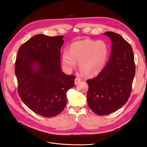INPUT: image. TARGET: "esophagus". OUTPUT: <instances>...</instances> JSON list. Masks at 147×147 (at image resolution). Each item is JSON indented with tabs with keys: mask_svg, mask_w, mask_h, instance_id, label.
I'll return each mask as SVG.
<instances>
[{
	"mask_svg": "<svg viewBox=\"0 0 147 147\" xmlns=\"http://www.w3.org/2000/svg\"><path fill=\"white\" fill-rule=\"evenodd\" d=\"M80 81V79L78 78H75V79H74V84H75V85L78 84Z\"/></svg>",
	"mask_w": 147,
	"mask_h": 147,
	"instance_id": "34e87169",
	"label": "esophagus"
}]
</instances>
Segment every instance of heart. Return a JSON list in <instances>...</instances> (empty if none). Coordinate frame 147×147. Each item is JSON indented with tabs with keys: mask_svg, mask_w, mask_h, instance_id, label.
Returning <instances> with one entry per match:
<instances>
[{
	"mask_svg": "<svg viewBox=\"0 0 147 147\" xmlns=\"http://www.w3.org/2000/svg\"><path fill=\"white\" fill-rule=\"evenodd\" d=\"M109 56V48L105 42L84 39L73 42L69 52L65 51L61 62L65 69L70 71L76 67L90 76L100 73L105 67Z\"/></svg>",
	"mask_w": 147,
	"mask_h": 147,
	"instance_id": "heart-1",
	"label": "heart"
}]
</instances>
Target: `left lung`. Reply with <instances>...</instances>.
<instances>
[{
    "label": "left lung",
    "instance_id": "8db88e82",
    "mask_svg": "<svg viewBox=\"0 0 147 147\" xmlns=\"http://www.w3.org/2000/svg\"><path fill=\"white\" fill-rule=\"evenodd\" d=\"M109 37V60L96 78L87 80V102L96 114L106 115L125 105L131 93L136 67L132 47L119 34L104 33Z\"/></svg>",
    "mask_w": 147,
    "mask_h": 147
}]
</instances>
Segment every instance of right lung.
Wrapping results in <instances>:
<instances>
[{
    "label": "right lung",
    "mask_w": 147,
    "mask_h": 147,
    "mask_svg": "<svg viewBox=\"0 0 147 147\" xmlns=\"http://www.w3.org/2000/svg\"><path fill=\"white\" fill-rule=\"evenodd\" d=\"M63 36L38 34L20 48L15 63L18 94L33 112L53 117L67 105V92L74 86L73 75H67L60 67Z\"/></svg>",
    "instance_id": "right-lung-1"
}]
</instances>
